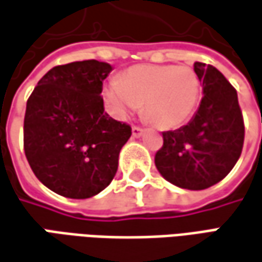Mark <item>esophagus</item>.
I'll return each instance as SVG.
<instances>
[{"label": "esophagus", "mask_w": 262, "mask_h": 262, "mask_svg": "<svg viewBox=\"0 0 262 262\" xmlns=\"http://www.w3.org/2000/svg\"><path fill=\"white\" fill-rule=\"evenodd\" d=\"M143 129L142 127H139V126H133L132 127V135H133V138H139V136H142L143 135Z\"/></svg>", "instance_id": "obj_1"}]
</instances>
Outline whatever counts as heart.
<instances>
[{
  "label": "heart",
  "mask_w": 262,
  "mask_h": 262,
  "mask_svg": "<svg viewBox=\"0 0 262 262\" xmlns=\"http://www.w3.org/2000/svg\"><path fill=\"white\" fill-rule=\"evenodd\" d=\"M202 93L198 74L186 66H133L103 87L108 113L126 120L140 104L147 120L173 129L195 113Z\"/></svg>",
  "instance_id": "1"
}]
</instances>
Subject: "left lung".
Segmentation results:
<instances>
[{"instance_id":"left-lung-1","label":"left lung","mask_w":262,"mask_h":262,"mask_svg":"<svg viewBox=\"0 0 262 262\" xmlns=\"http://www.w3.org/2000/svg\"><path fill=\"white\" fill-rule=\"evenodd\" d=\"M204 97L191 122L163 132L155 155L161 175L183 189L201 191L222 181L235 166L244 146V117L236 90L213 66L193 64Z\"/></svg>"}]
</instances>
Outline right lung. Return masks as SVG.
<instances>
[{"mask_svg":"<svg viewBox=\"0 0 262 262\" xmlns=\"http://www.w3.org/2000/svg\"><path fill=\"white\" fill-rule=\"evenodd\" d=\"M110 71L97 60L56 66L27 100V161L42 185L66 198H92L108 186L130 138V126L104 112L100 94Z\"/></svg>","mask_w":262,"mask_h":262,"instance_id":"right-lung-1","label":"right lung"}]
</instances>
